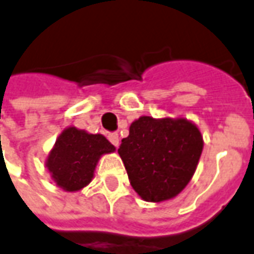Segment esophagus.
Wrapping results in <instances>:
<instances>
[{"mask_svg":"<svg viewBox=\"0 0 254 254\" xmlns=\"http://www.w3.org/2000/svg\"><path fill=\"white\" fill-rule=\"evenodd\" d=\"M108 138L113 145L118 146V144H120V137H118V133H109Z\"/></svg>","mask_w":254,"mask_h":254,"instance_id":"34e87169","label":"esophagus"}]
</instances>
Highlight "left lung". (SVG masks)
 <instances>
[{
	"mask_svg": "<svg viewBox=\"0 0 254 254\" xmlns=\"http://www.w3.org/2000/svg\"><path fill=\"white\" fill-rule=\"evenodd\" d=\"M202 149V134L189 120L142 116L132 122L118 153L137 194L146 202H163L189 185Z\"/></svg>",
	"mask_w": 254,
	"mask_h": 254,
	"instance_id": "8db88e82",
	"label": "left lung"
}]
</instances>
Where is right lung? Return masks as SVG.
Listing matches in <instances>:
<instances>
[{"instance_id":"obj_1","label":"right lung","mask_w":254,"mask_h":254,"mask_svg":"<svg viewBox=\"0 0 254 254\" xmlns=\"http://www.w3.org/2000/svg\"><path fill=\"white\" fill-rule=\"evenodd\" d=\"M114 151V145L102 134H90L69 127L58 137L46 167L60 189L69 192L79 191L93 180L99 157Z\"/></svg>"}]
</instances>
